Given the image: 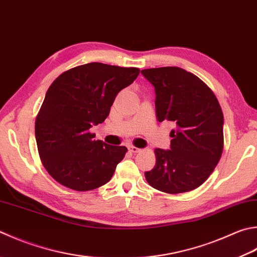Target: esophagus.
Segmentation results:
<instances>
[{"label": "esophagus", "instance_id": "1", "mask_svg": "<svg viewBox=\"0 0 257 257\" xmlns=\"http://www.w3.org/2000/svg\"><path fill=\"white\" fill-rule=\"evenodd\" d=\"M128 150L132 153H139V152H141L142 150L141 149H139V148H137V147H133V145H131V147H128Z\"/></svg>", "mask_w": 257, "mask_h": 257}]
</instances>
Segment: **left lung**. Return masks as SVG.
I'll return each instance as SVG.
<instances>
[{
    "instance_id": "1",
    "label": "left lung",
    "mask_w": 257,
    "mask_h": 257,
    "mask_svg": "<svg viewBox=\"0 0 257 257\" xmlns=\"http://www.w3.org/2000/svg\"><path fill=\"white\" fill-rule=\"evenodd\" d=\"M156 89L159 122L170 120L171 150L156 149V166L145 172L151 187L182 193L201 186L224 149V115L215 94L200 78L179 67L143 69Z\"/></svg>"
}]
</instances>
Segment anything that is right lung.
Masks as SVG:
<instances>
[{"label": "right lung", "mask_w": 257, "mask_h": 257, "mask_svg": "<svg viewBox=\"0 0 257 257\" xmlns=\"http://www.w3.org/2000/svg\"><path fill=\"white\" fill-rule=\"evenodd\" d=\"M139 74L135 67L90 62L53 80L37 115L36 140L43 167L57 182L89 191L110 180L127 149L95 140L89 130L104 122L116 95Z\"/></svg>", "instance_id": "add662e5"}]
</instances>
